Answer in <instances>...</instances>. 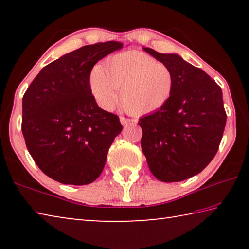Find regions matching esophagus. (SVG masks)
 Returning <instances> with one entry per match:
<instances>
[{"label": "esophagus", "instance_id": "esophagus-1", "mask_svg": "<svg viewBox=\"0 0 249 249\" xmlns=\"http://www.w3.org/2000/svg\"><path fill=\"white\" fill-rule=\"evenodd\" d=\"M120 121H121V123H122V125H127V124H129V123H132V122H133V120L126 119V117H124V116H121V117H120Z\"/></svg>", "mask_w": 249, "mask_h": 249}]
</instances>
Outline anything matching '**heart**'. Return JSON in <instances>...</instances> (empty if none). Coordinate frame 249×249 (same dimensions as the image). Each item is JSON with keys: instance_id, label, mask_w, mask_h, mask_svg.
Returning <instances> with one entry per match:
<instances>
[{"instance_id": "obj_1", "label": "heart", "mask_w": 249, "mask_h": 249, "mask_svg": "<svg viewBox=\"0 0 249 249\" xmlns=\"http://www.w3.org/2000/svg\"><path fill=\"white\" fill-rule=\"evenodd\" d=\"M96 102L111 111L119 101L126 112L147 115L159 111L170 100L175 79L169 67L141 52H125L95 67L90 78Z\"/></svg>"}]
</instances>
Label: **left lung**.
<instances>
[{"label":"left lung","mask_w":249,"mask_h":249,"mask_svg":"<svg viewBox=\"0 0 249 249\" xmlns=\"http://www.w3.org/2000/svg\"><path fill=\"white\" fill-rule=\"evenodd\" d=\"M144 50L169 67L175 86L165 107L140 119L142 149L156 178L179 182L200 174L217 153L226 124L222 89L178 54Z\"/></svg>","instance_id":"8db88e82"}]
</instances>
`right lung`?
I'll return each instance as SVG.
<instances>
[{
	"label": "right lung",
	"instance_id": "right-lung-1",
	"mask_svg": "<svg viewBox=\"0 0 249 249\" xmlns=\"http://www.w3.org/2000/svg\"><path fill=\"white\" fill-rule=\"evenodd\" d=\"M123 48L117 41L87 45L44 67L23 96L22 132L29 154L49 178L64 184L93 182L122 126L95 102L92 68Z\"/></svg>",
	"mask_w": 249,
	"mask_h": 249
}]
</instances>
